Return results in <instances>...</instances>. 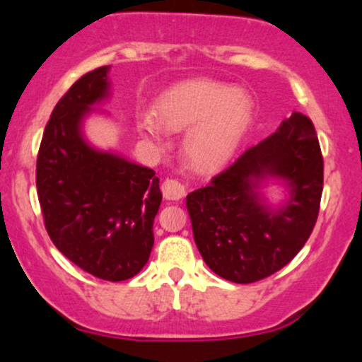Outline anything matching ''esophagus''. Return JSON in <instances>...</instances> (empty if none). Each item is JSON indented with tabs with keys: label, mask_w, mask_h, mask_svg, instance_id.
Segmentation results:
<instances>
[{
	"label": "esophagus",
	"mask_w": 362,
	"mask_h": 362,
	"mask_svg": "<svg viewBox=\"0 0 362 362\" xmlns=\"http://www.w3.org/2000/svg\"><path fill=\"white\" fill-rule=\"evenodd\" d=\"M162 194L167 200H180L187 195V187L184 184H180L178 180L167 178L162 184Z\"/></svg>",
	"instance_id": "1"
}]
</instances>
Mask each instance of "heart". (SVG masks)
I'll return each mask as SVG.
<instances>
[{"instance_id":"b5f03b06","label":"heart","mask_w":362,"mask_h":362,"mask_svg":"<svg viewBox=\"0 0 362 362\" xmlns=\"http://www.w3.org/2000/svg\"><path fill=\"white\" fill-rule=\"evenodd\" d=\"M252 109L237 89L211 81H190L168 89L152 112L137 120L139 132L162 144L163 129L182 132L184 153L195 170H218L230 160L247 131Z\"/></svg>"}]
</instances>
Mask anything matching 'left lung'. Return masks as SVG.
Wrapping results in <instances>:
<instances>
[{
  "label": "left lung",
  "mask_w": 362,
  "mask_h": 362,
  "mask_svg": "<svg viewBox=\"0 0 362 362\" xmlns=\"http://www.w3.org/2000/svg\"><path fill=\"white\" fill-rule=\"evenodd\" d=\"M283 181L288 199L272 207L261 189ZM322 194V156L311 119L293 112L204 189L187 195L197 248L211 272L255 283L286 267L315 228Z\"/></svg>",
  "instance_id": "8db88e82"
}]
</instances>
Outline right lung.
Segmentation results:
<instances>
[{"instance_id":"obj_1","label":"right lung","mask_w":362,"mask_h":362,"mask_svg":"<svg viewBox=\"0 0 362 362\" xmlns=\"http://www.w3.org/2000/svg\"><path fill=\"white\" fill-rule=\"evenodd\" d=\"M109 69L84 74L56 104L37 153L36 187L56 248L95 278L124 281L148 262L162 194L152 168L86 141L84 119L110 95Z\"/></svg>"}]
</instances>
